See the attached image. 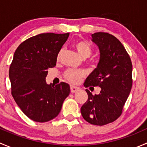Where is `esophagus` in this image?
Masks as SVG:
<instances>
[{
	"label": "esophagus",
	"instance_id": "esophagus-1",
	"mask_svg": "<svg viewBox=\"0 0 147 147\" xmlns=\"http://www.w3.org/2000/svg\"><path fill=\"white\" fill-rule=\"evenodd\" d=\"M80 90L79 87H75V86H74V85H71L70 86V91H71V92H72V93L76 92L78 91V90Z\"/></svg>",
	"mask_w": 147,
	"mask_h": 147
}]
</instances>
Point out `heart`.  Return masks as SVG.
Segmentation results:
<instances>
[{
	"label": "heart",
	"instance_id": "obj_1",
	"mask_svg": "<svg viewBox=\"0 0 147 147\" xmlns=\"http://www.w3.org/2000/svg\"><path fill=\"white\" fill-rule=\"evenodd\" d=\"M74 47L78 54L83 59L87 58L90 57L92 54V48L88 43L85 42H78L74 45ZM63 50H60L57 55V58H60L61 56ZM84 73L81 70H77L74 69H69L65 72V78L69 82L72 83H78L80 80L81 78L84 77Z\"/></svg>",
	"mask_w": 147,
	"mask_h": 147
}]
</instances>
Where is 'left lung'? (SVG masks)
<instances>
[{
	"mask_svg": "<svg viewBox=\"0 0 147 147\" xmlns=\"http://www.w3.org/2000/svg\"><path fill=\"white\" fill-rule=\"evenodd\" d=\"M92 40L100 50V60L84 85L98 86L101 91L93 95L86 90L88 99L81 107V114L87 122L102 126L115 121L122 113L132 86V64L124 47L114 35L95 32L92 34Z\"/></svg>",
	"mask_w": 147,
	"mask_h": 147,
	"instance_id": "8db88e82",
	"label": "left lung"
}]
</instances>
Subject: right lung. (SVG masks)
Instances as JSON below:
<instances>
[{
	"mask_svg": "<svg viewBox=\"0 0 147 147\" xmlns=\"http://www.w3.org/2000/svg\"><path fill=\"white\" fill-rule=\"evenodd\" d=\"M69 33H42L31 37L16 49L9 69L11 94L22 112L38 122L60 113L70 92L67 83H46L47 69L56 65L57 55Z\"/></svg>",
	"mask_w": 147,
	"mask_h": 147,
	"instance_id": "1",
	"label": "right lung"
}]
</instances>
